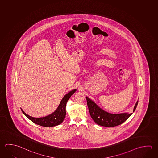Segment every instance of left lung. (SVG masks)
<instances>
[{
  "label": "left lung",
  "mask_w": 158,
  "mask_h": 158,
  "mask_svg": "<svg viewBox=\"0 0 158 158\" xmlns=\"http://www.w3.org/2000/svg\"><path fill=\"white\" fill-rule=\"evenodd\" d=\"M87 105L91 118L97 124L106 127H113L126 121L132 113L111 114L102 110L88 97H86ZM138 101L136 102L133 112L135 110Z\"/></svg>",
  "instance_id": "1"
}]
</instances>
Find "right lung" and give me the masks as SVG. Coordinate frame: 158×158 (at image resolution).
Masks as SVG:
<instances>
[{
  "label": "right lung",
  "instance_id": "1",
  "mask_svg": "<svg viewBox=\"0 0 158 158\" xmlns=\"http://www.w3.org/2000/svg\"><path fill=\"white\" fill-rule=\"evenodd\" d=\"M77 91V89H74L72 91H69L68 94H66L63 98L62 99L60 102L58 107L56 109V110L48 116L42 117V118H34L29 116L28 114L25 113L21 108L23 113L31 120V122L37 125H39L42 127H52L60 124L63 122L65 117L66 115V105L68 100L69 99L70 97Z\"/></svg>",
  "mask_w": 158,
  "mask_h": 158
}]
</instances>
